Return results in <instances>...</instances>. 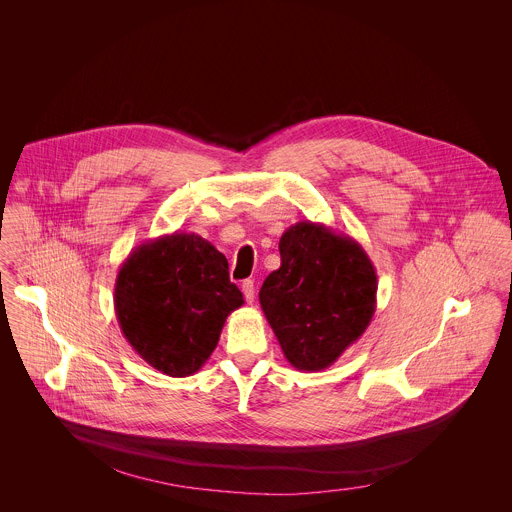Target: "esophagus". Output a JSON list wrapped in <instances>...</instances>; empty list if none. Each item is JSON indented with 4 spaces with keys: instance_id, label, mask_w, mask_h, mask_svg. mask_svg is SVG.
<instances>
[{
    "instance_id": "1",
    "label": "esophagus",
    "mask_w": 512,
    "mask_h": 512,
    "mask_svg": "<svg viewBox=\"0 0 512 512\" xmlns=\"http://www.w3.org/2000/svg\"><path fill=\"white\" fill-rule=\"evenodd\" d=\"M242 293H244V299H246L248 303L254 301L256 290H254V282H252V280H244V282H242Z\"/></svg>"
}]
</instances>
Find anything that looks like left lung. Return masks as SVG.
<instances>
[{"instance_id":"left-lung-1","label":"left lung","mask_w":512,"mask_h":512,"mask_svg":"<svg viewBox=\"0 0 512 512\" xmlns=\"http://www.w3.org/2000/svg\"><path fill=\"white\" fill-rule=\"evenodd\" d=\"M280 256L260 290L262 311L290 365L323 370L370 325L376 270L355 238L311 220L282 234Z\"/></svg>"}]
</instances>
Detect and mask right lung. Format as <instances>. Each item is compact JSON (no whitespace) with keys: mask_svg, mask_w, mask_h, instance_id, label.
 <instances>
[{"mask_svg":"<svg viewBox=\"0 0 512 512\" xmlns=\"http://www.w3.org/2000/svg\"><path fill=\"white\" fill-rule=\"evenodd\" d=\"M242 303L224 254L195 232L140 244L114 286L124 337L147 365L173 378L191 376L209 361L226 317Z\"/></svg>","mask_w":512,"mask_h":512,"instance_id":"obj_1","label":"right lung"}]
</instances>
